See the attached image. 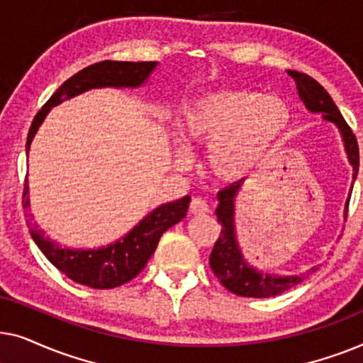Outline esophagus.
Segmentation results:
<instances>
[{"mask_svg":"<svg viewBox=\"0 0 363 363\" xmlns=\"http://www.w3.org/2000/svg\"><path fill=\"white\" fill-rule=\"evenodd\" d=\"M208 211H210V206H208V203L203 198H193L190 203L191 215H206Z\"/></svg>","mask_w":363,"mask_h":363,"instance_id":"34e87169","label":"esophagus"}]
</instances>
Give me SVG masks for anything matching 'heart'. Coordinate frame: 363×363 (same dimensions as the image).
<instances>
[{
	"label": "heart",
	"instance_id": "1",
	"mask_svg": "<svg viewBox=\"0 0 363 363\" xmlns=\"http://www.w3.org/2000/svg\"><path fill=\"white\" fill-rule=\"evenodd\" d=\"M291 118V108L281 97L256 91H216L186 108L182 132L188 142L211 143V170L235 180L259 165L289 130Z\"/></svg>",
	"mask_w": 363,
	"mask_h": 363
}]
</instances>
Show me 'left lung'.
<instances>
[{
    "label": "left lung",
    "instance_id": "8db88e82",
    "mask_svg": "<svg viewBox=\"0 0 363 363\" xmlns=\"http://www.w3.org/2000/svg\"><path fill=\"white\" fill-rule=\"evenodd\" d=\"M287 74L294 79L297 92H299L301 101L311 112H320L325 121L334 122L344 138L347 155L354 167V180L359 173V143L349 127V123L344 121L342 113L332 101L329 92L320 86L315 79L307 76L299 71H287ZM241 188V182L233 183L225 190L218 193L220 206L216 208L218 223L221 225V235L218 238L215 246H213L210 256V266L215 276L220 279L223 286L233 294L241 297H272L282 294L291 287L299 284L302 279H306L311 272L317 271V267H312L309 272H304L301 276H276L266 274L262 271H256L255 267L247 266L242 259V255L238 247L235 236V196ZM350 201V200H349ZM349 201H347V211H349Z\"/></svg>",
    "mask_w": 363,
    "mask_h": 363
}]
</instances>
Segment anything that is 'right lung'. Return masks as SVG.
Listing matches in <instances>:
<instances>
[{
  "instance_id": "obj_1",
  "label": "right lung",
  "mask_w": 363,
  "mask_h": 363,
  "mask_svg": "<svg viewBox=\"0 0 363 363\" xmlns=\"http://www.w3.org/2000/svg\"><path fill=\"white\" fill-rule=\"evenodd\" d=\"M155 66L157 62L153 61H101L74 74L36 113L28 133L26 150L29 152L34 133L41 125L46 113L51 111V107L61 104L62 99L74 97L94 87H137L145 81ZM188 205H190V196H183L182 200L162 205L147 218H143L121 241L107 247H101V250H64L56 242L44 238V233L38 230L36 225H29V233L39 250L51 261V264L56 266L69 279L77 284L92 287V289H113L133 279L145 267L147 261L157 250L160 236L168 228L177 225L186 216ZM23 208L24 211H29L28 178L24 180L23 188Z\"/></svg>"
}]
</instances>
